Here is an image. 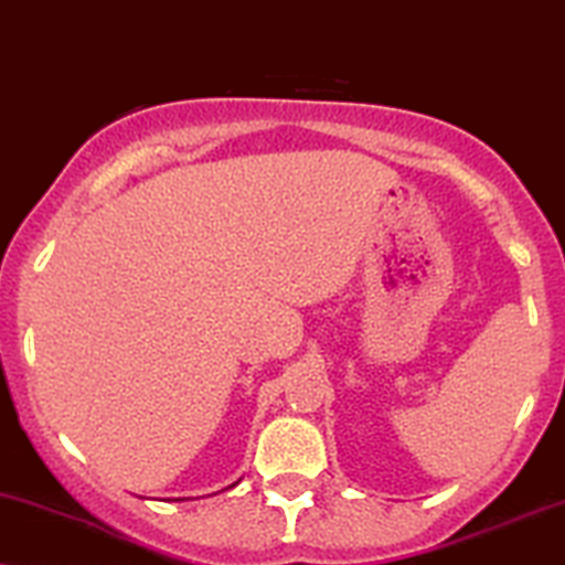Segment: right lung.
Masks as SVG:
<instances>
[{
	"label": "right lung",
	"instance_id": "add662e5",
	"mask_svg": "<svg viewBox=\"0 0 565 565\" xmlns=\"http://www.w3.org/2000/svg\"><path fill=\"white\" fill-rule=\"evenodd\" d=\"M232 487H235V483H232Z\"/></svg>",
	"mask_w": 565,
	"mask_h": 565
}]
</instances>
